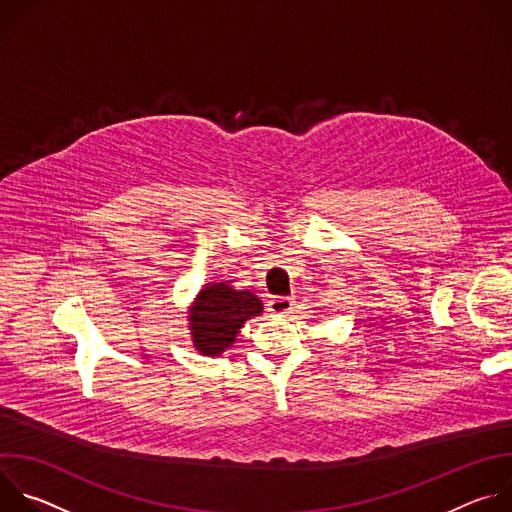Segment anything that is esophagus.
<instances>
[{
    "label": "esophagus",
    "mask_w": 512,
    "mask_h": 512,
    "mask_svg": "<svg viewBox=\"0 0 512 512\" xmlns=\"http://www.w3.org/2000/svg\"><path fill=\"white\" fill-rule=\"evenodd\" d=\"M291 310H294V300H291V298L273 296V298L267 302V312L273 314V316H285V314H289Z\"/></svg>",
    "instance_id": "obj_1"
}]
</instances>
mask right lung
I'll use <instances>...</instances> for the list:
<instances>
[{
    "label": "right lung",
    "instance_id": "right-lung-1",
    "mask_svg": "<svg viewBox=\"0 0 512 512\" xmlns=\"http://www.w3.org/2000/svg\"><path fill=\"white\" fill-rule=\"evenodd\" d=\"M263 314V302L231 285L208 281L188 310V328L194 348L204 356H221L235 342L247 320Z\"/></svg>",
    "mask_w": 512,
    "mask_h": 512
}]
</instances>
